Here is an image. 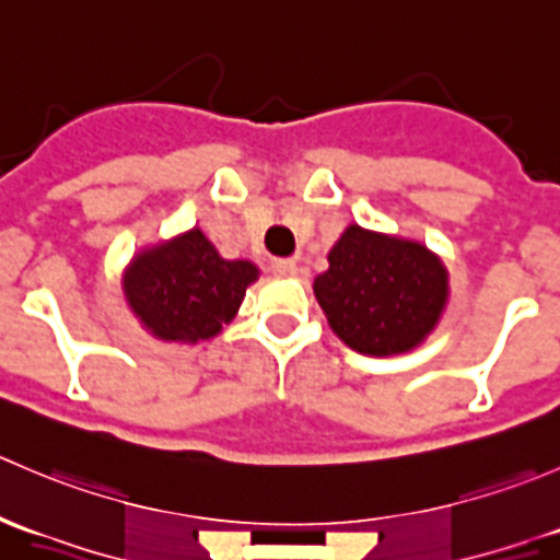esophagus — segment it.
I'll return each mask as SVG.
<instances>
[{
    "mask_svg": "<svg viewBox=\"0 0 560 560\" xmlns=\"http://www.w3.org/2000/svg\"><path fill=\"white\" fill-rule=\"evenodd\" d=\"M270 270H273L276 276H290V273H295V259H290V257H276V259H270Z\"/></svg>",
    "mask_w": 560,
    "mask_h": 560,
    "instance_id": "34e87169",
    "label": "esophagus"
}]
</instances>
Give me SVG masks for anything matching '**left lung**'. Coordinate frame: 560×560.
Returning a JSON list of instances; mask_svg holds the SVG:
<instances>
[{"mask_svg":"<svg viewBox=\"0 0 560 560\" xmlns=\"http://www.w3.org/2000/svg\"><path fill=\"white\" fill-rule=\"evenodd\" d=\"M314 295L332 332L363 354L415 349L436 327L447 303V270L415 241L347 228Z\"/></svg>","mask_w":560,"mask_h":560,"instance_id":"1","label":"left lung"}]
</instances>
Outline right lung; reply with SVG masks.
<instances>
[{
    "instance_id": "obj_1",
    "label": "right lung",
    "mask_w": 560,
    "mask_h": 560,
    "mask_svg": "<svg viewBox=\"0 0 560 560\" xmlns=\"http://www.w3.org/2000/svg\"><path fill=\"white\" fill-rule=\"evenodd\" d=\"M257 268L222 259L200 230L135 257L124 276V295L156 338L202 341L238 312Z\"/></svg>"
}]
</instances>
